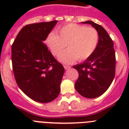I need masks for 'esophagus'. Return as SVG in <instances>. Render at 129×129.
<instances>
[{"label": "esophagus", "mask_w": 129, "mask_h": 129, "mask_svg": "<svg viewBox=\"0 0 129 129\" xmlns=\"http://www.w3.org/2000/svg\"><path fill=\"white\" fill-rule=\"evenodd\" d=\"M64 69H65V70H68V69L70 68V66L64 65Z\"/></svg>", "instance_id": "1"}]
</instances>
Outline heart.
Instances as JSON below:
<instances>
[{"label":"heart","mask_w":129,"mask_h":129,"mask_svg":"<svg viewBox=\"0 0 129 129\" xmlns=\"http://www.w3.org/2000/svg\"><path fill=\"white\" fill-rule=\"evenodd\" d=\"M49 34L46 44L52 54L58 56L67 45L68 50L59 57L60 61L69 63L77 59L83 61L92 55L99 42V33L92 27L77 24H68L59 31Z\"/></svg>","instance_id":"obj_1"}]
</instances>
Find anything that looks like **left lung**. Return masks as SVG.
Wrapping results in <instances>:
<instances>
[{
  "label": "left lung",
  "mask_w": 129,
  "mask_h": 129,
  "mask_svg": "<svg viewBox=\"0 0 129 129\" xmlns=\"http://www.w3.org/2000/svg\"><path fill=\"white\" fill-rule=\"evenodd\" d=\"M92 25L99 33L95 50L83 63L73 67L79 73L75 88L86 98H95L106 92L115 77L116 55L114 43L107 31L91 20L83 22Z\"/></svg>",
  "instance_id": "1"
}]
</instances>
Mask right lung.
Segmentation results:
<instances>
[{
	"instance_id": "obj_1",
	"label": "right lung",
	"mask_w": 129,
	"mask_h": 129,
	"mask_svg": "<svg viewBox=\"0 0 129 129\" xmlns=\"http://www.w3.org/2000/svg\"><path fill=\"white\" fill-rule=\"evenodd\" d=\"M57 21L24 26L11 46V61L17 84L29 98L48 103L57 98L64 68L44 41Z\"/></svg>"
}]
</instances>
